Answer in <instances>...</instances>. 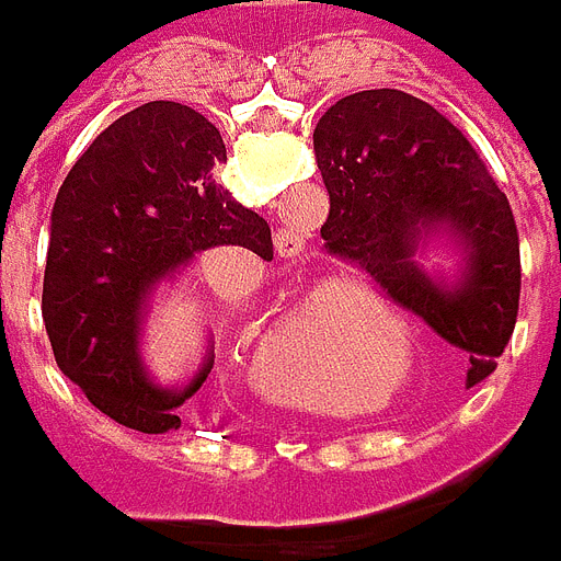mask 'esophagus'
<instances>
[{
	"label": "esophagus",
	"instance_id": "1",
	"mask_svg": "<svg viewBox=\"0 0 561 561\" xmlns=\"http://www.w3.org/2000/svg\"><path fill=\"white\" fill-rule=\"evenodd\" d=\"M305 234H298L295 229H279L276 232V254L285 260H301L307 254Z\"/></svg>",
	"mask_w": 561,
	"mask_h": 561
}]
</instances>
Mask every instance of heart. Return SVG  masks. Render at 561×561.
Listing matches in <instances>:
<instances>
[{
  "label": "heart",
  "instance_id": "1",
  "mask_svg": "<svg viewBox=\"0 0 561 561\" xmlns=\"http://www.w3.org/2000/svg\"><path fill=\"white\" fill-rule=\"evenodd\" d=\"M342 352L389 367L404 360L408 345L399 317L379 305H352L335 320L320 298H310L263 342V379L276 389H288L310 370H327Z\"/></svg>",
  "mask_w": 561,
  "mask_h": 561
}]
</instances>
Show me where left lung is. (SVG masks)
I'll use <instances>...</instances> for the list:
<instances>
[{"mask_svg": "<svg viewBox=\"0 0 561 561\" xmlns=\"http://www.w3.org/2000/svg\"><path fill=\"white\" fill-rule=\"evenodd\" d=\"M329 191L320 229L327 251L360 266L396 305L468 352V386L496 370L522 298V248L508 197L471 140L443 112L404 90L342 96L313 128ZM449 221L469 244V273L455 289L413 266L421 225Z\"/></svg>", "mask_w": 561, "mask_h": 561, "instance_id": "8db88e82", "label": "left lung"}]
</instances>
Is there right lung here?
<instances>
[{
	"mask_svg": "<svg viewBox=\"0 0 561 561\" xmlns=\"http://www.w3.org/2000/svg\"><path fill=\"white\" fill-rule=\"evenodd\" d=\"M226 159L216 125L182 103L153 100L115 118L61 182L49 216L43 323L56 364L87 402L140 433L182 426V392L153 386L140 354L144 295L207 248L273 256L266 219L216 184Z\"/></svg>",
	"mask_w": 561,
	"mask_h": 561,
	"instance_id": "right-lung-1",
	"label": "right lung"
}]
</instances>
